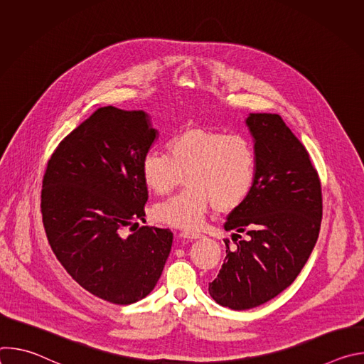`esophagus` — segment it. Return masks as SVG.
Instances as JSON below:
<instances>
[{
	"label": "esophagus",
	"mask_w": 364,
	"mask_h": 364,
	"mask_svg": "<svg viewBox=\"0 0 364 364\" xmlns=\"http://www.w3.org/2000/svg\"><path fill=\"white\" fill-rule=\"evenodd\" d=\"M181 236L186 237V239H201V237H203L201 233H198V232H191V230L181 232Z\"/></svg>",
	"instance_id": "obj_1"
}]
</instances>
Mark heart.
Returning <instances> with one entry per match:
<instances>
[{
  "label": "heart",
  "mask_w": 364,
  "mask_h": 364,
  "mask_svg": "<svg viewBox=\"0 0 364 364\" xmlns=\"http://www.w3.org/2000/svg\"><path fill=\"white\" fill-rule=\"evenodd\" d=\"M141 177L154 194H168L183 178L188 190L154 207V218L180 229H198L210 205L230 212L250 194L256 177L252 142L237 134L191 127L167 142V155L149 151Z\"/></svg>",
  "instance_id": "obj_1"
}]
</instances>
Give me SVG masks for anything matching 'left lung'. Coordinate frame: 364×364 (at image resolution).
I'll return each mask as SVG.
<instances>
[{
    "label": "left lung",
    "instance_id": "1",
    "mask_svg": "<svg viewBox=\"0 0 364 364\" xmlns=\"http://www.w3.org/2000/svg\"><path fill=\"white\" fill-rule=\"evenodd\" d=\"M256 177L250 194L229 215L232 239L212 298L232 309L268 302L288 288L313 252L321 226V184L308 152L277 114H249Z\"/></svg>",
    "mask_w": 364,
    "mask_h": 364
}]
</instances>
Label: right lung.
<instances>
[{"mask_svg": "<svg viewBox=\"0 0 364 364\" xmlns=\"http://www.w3.org/2000/svg\"><path fill=\"white\" fill-rule=\"evenodd\" d=\"M157 138L146 112L99 108L59 144L43 178L51 249L82 288L112 304L145 298L171 250L168 229L142 226L125 235L145 216L141 161Z\"/></svg>", "mask_w": 364, "mask_h": 364, "instance_id": "obj_1", "label": "right lung"}]
</instances>
